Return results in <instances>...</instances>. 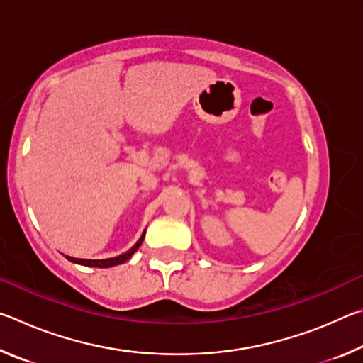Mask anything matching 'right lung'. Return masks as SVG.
Masks as SVG:
<instances>
[{
  "label": "right lung",
  "mask_w": 363,
  "mask_h": 363,
  "mask_svg": "<svg viewBox=\"0 0 363 363\" xmlns=\"http://www.w3.org/2000/svg\"><path fill=\"white\" fill-rule=\"evenodd\" d=\"M144 235H145V232L143 233V237L139 238V242L134 245V247L130 251H126L125 255H120V256H116V257H110V259H78V257H70V256H67V257H69V261L77 262V264H82V266H91V267H112V266H118V264H123L125 261H128L134 253H136L138 248L140 247V243H143V240H144Z\"/></svg>",
  "instance_id": "add662e5"
}]
</instances>
